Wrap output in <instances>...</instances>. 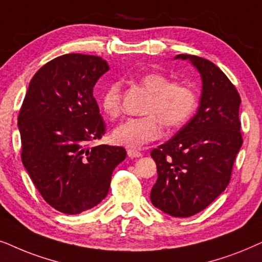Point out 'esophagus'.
<instances>
[{"instance_id":"esophagus-1","label":"esophagus","mask_w":262,"mask_h":262,"mask_svg":"<svg viewBox=\"0 0 262 262\" xmlns=\"http://www.w3.org/2000/svg\"><path fill=\"white\" fill-rule=\"evenodd\" d=\"M127 155H128L129 158H139V157L142 156L141 152H139V151H137V149H133V148L128 149Z\"/></svg>"}]
</instances>
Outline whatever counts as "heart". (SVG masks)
<instances>
[{
    "mask_svg": "<svg viewBox=\"0 0 262 262\" xmlns=\"http://www.w3.org/2000/svg\"><path fill=\"white\" fill-rule=\"evenodd\" d=\"M140 83L149 92L144 107L145 116L129 118L115 129L114 141L130 148H140L155 141L162 134L159 122L166 128H176L188 121L194 113L198 96L188 83L171 81L166 74L159 72L146 73ZM122 85L114 81L106 86L100 105L110 118H117L122 111Z\"/></svg>",
    "mask_w": 262,
    "mask_h": 262,
    "instance_id": "b5f03b06",
    "label": "heart"
}]
</instances>
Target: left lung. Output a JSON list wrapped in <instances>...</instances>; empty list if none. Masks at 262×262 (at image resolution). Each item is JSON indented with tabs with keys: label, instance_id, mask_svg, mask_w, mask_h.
<instances>
[{
	"label": "left lung",
	"instance_id": "left-lung-1",
	"mask_svg": "<svg viewBox=\"0 0 262 262\" xmlns=\"http://www.w3.org/2000/svg\"><path fill=\"white\" fill-rule=\"evenodd\" d=\"M175 58L189 60L200 73V105L175 137L151 152L158 172L151 201L164 213L187 218L205 210L230 182L243 144L241 97L228 76L211 61L184 54Z\"/></svg>",
	"mask_w": 262,
	"mask_h": 262
}]
</instances>
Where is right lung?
<instances>
[{
    "label": "right lung",
    "mask_w": 262,
    "mask_h": 262,
    "mask_svg": "<svg viewBox=\"0 0 262 262\" xmlns=\"http://www.w3.org/2000/svg\"><path fill=\"white\" fill-rule=\"evenodd\" d=\"M109 64L102 57L67 54L31 80L19 117L24 166L45 201L66 214L97 206L127 152L90 142L105 133L93 87Z\"/></svg>",
    "instance_id": "1"
}]
</instances>
